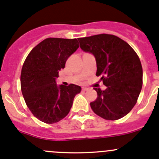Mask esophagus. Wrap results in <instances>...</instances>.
<instances>
[{"mask_svg": "<svg viewBox=\"0 0 159 159\" xmlns=\"http://www.w3.org/2000/svg\"><path fill=\"white\" fill-rule=\"evenodd\" d=\"M82 90H83V91H88V90H89V89H88V88L83 87V88H82Z\"/></svg>", "mask_w": 159, "mask_h": 159, "instance_id": "34e87169", "label": "esophagus"}]
</instances>
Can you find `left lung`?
<instances>
[{
	"label": "left lung",
	"instance_id": "left-lung-1",
	"mask_svg": "<svg viewBox=\"0 0 159 159\" xmlns=\"http://www.w3.org/2000/svg\"><path fill=\"white\" fill-rule=\"evenodd\" d=\"M80 47L95 57L96 75L106 86L100 89L90 105L106 120H118L129 114L137 102L142 87V67L134 49L118 37L108 34L78 38Z\"/></svg>",
	"mask_w": 159,
	"mask_h": 159
}]
</instances>
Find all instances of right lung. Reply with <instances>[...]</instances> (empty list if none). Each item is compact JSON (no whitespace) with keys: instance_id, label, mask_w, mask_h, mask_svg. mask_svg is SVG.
<instances>
[{"instance_id":"obj_1","label":"right lung","mask_w":159,"mask_h":159,"mask_svg":"<svg viewBox=\"0 0 159 159\" xmlns=\"http://www.w3.org/2000/svg\"><path fill=\"white\" fill-rule=\"evenodd\" d=\"M79 48L76 38H48L35 46L24 62L20 88L25 103L40 121L53 124L69 113L81 87L57 86L55 79L68 57Z\"/></svg>"}]
</instances>
